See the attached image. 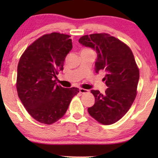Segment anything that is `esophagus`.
I'll return each mask as SVG.
<instances>
[{"mask_svg":"<svg viewBox=\"0 0 158 158\" xmlns=\"http://www.w3.org/2000/svg\"><path fill=\"white\" fill-rule=\"evenodd\" d=\"M79 91H80V93H81V94H86V93H88L89 90L84 89V88H80Z\"/></svg>","mask_w":158,"mask_h":158,"instance_id":"obj_1","label":"esophagus"}]
</instances>
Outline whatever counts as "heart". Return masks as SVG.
<instances>
[{
    "label": "heart",
    "mask_w": 158,
    "mask_h": 158,
    "mask_svg": "<svg viewBox=\"0 0 158 158\" xmlns=\"http://www.w3.org/2000/svg\"><path fill=\"white\" fill-rule=\"evenodd\" d=\"M83 51H89V49H83Z\"/></svg>",
    "instance_id": "obj_1"
}]
</instances>
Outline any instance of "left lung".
I'll use <instances>...</instances> for the list:
<instances>
[{"mask_svg":"<svg viewBox=\"0 0 158 158\" xmlns=\"http://www.w3.org/2000/svg\"><path fill=\"white\" fill-rule=\"evenodd\" d=\"M78 42L96 51L95 70L105 72L103 81L108 87L104 94L91 90L96 101L88 113L101 124H114L128 111L137 96L139 71L132 52L122 41L105 33L83 36Z\"/></svg>","mask_w":158,"mask_h":158,"instance_id":"obj_1","label":"left lung"}]
</instances>
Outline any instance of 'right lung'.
Masks as SVG:
<instances>
[{
  "mask_svg": "<svg viewBox=\"0 0 158 158\" xmlns=\"http://www.w3.org/2000/svg\"><path fill=\"white\" fill-rule=\"evenodd\" d=\"M70 36L45 34L27 47L19 60L16 89L23 106L37 122L52 124L66 113L77 88H65L55 83L73 48Z\"/></svg>",
  "mask_w": 158,
  "mask_h": 158,
  "instance_id": "1",
  "label": "right lung"
}]
</instances>
